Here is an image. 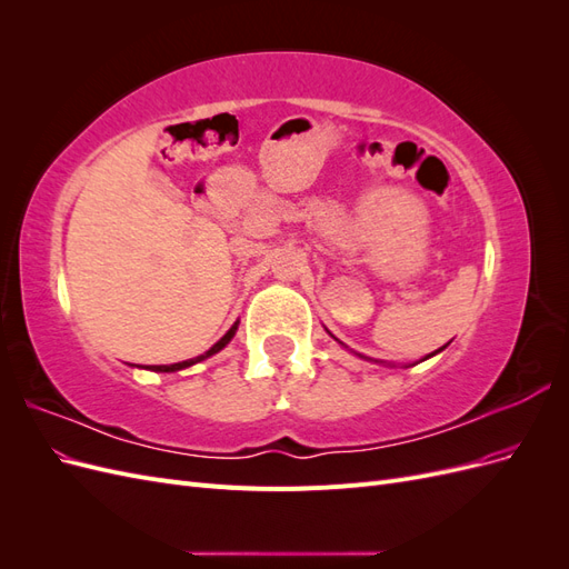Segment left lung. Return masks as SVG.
<instances>
[{
	"instance_id": "1",
	"label": "left lung",
	"mask_w": 569,
	"mask_h": 569,
	"mask_svg": "<svg viewBox=\"0 0 569 569\" xmlns=\"http://www.w3.org/2000/svg\"><path fill=\"white\" fill-rule=\"evenodd\" d=\"M439 351H443V347H441V349H437V351H435V353H439ZM435 353H429V356H425V358H422V360H427V358H432V356H435Z\"/></svg>"
}]
</instances>
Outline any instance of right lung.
I'll list each match as a JSON object with an SVG mask.
<instances>
[{"mask_svg":"<svg viewBox=\"0 0 569 569\" xmlns=\"http://www.w3.org/2000/svg\"><path fill=\"white\" fill-rule=\"evenodd\" d=\"M234 332H237V322L230 327V330L222 335V339L220 341H216L213 347L206 351V353H201V356H197V358H189V360H182V363H173V366H149V370H153V372H176V370H182V368H189V366H194V363H199V360H206L209 356H213V353H218V351H222L230 343V339L234 337Z\"/></svg>","mask_w":569,"mask_h":569,"instance_id":"add662e5","label":"right lung"}]
</instances>
